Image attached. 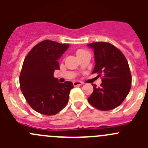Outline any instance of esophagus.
<instances>
[{"label":"esophagus","mask_w":148,"mask_h":148,"mask_svg":"<svg viewBox=\"0 0 148 148\" xmlns=\"http://www.w3.org/2000/svg\"><path fill=\"white\" fill-rule=\"evenodd\" d=\"M73 84H74V86H79V85H82L83 82H79V81H74L73 82Z\"/></svg>","instance_id":"1"}]
</instances>
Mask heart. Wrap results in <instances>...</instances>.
Returning <instances> with one entry per match:
<instances>
[{
	"instance_id": "heart-1",
	"label": "heart",
	"mask_w": 148,
	"mask_h": 148,
	"mask_svg": "<svg viewBox=\"0 0 148 148\" xmlns=\"http://www.w3.org/2000/svg\"><path fill=\"white\" fill-rule=\"evenodd\" d=\"M84 51H86L83 50V49H78V50L77 51V55L78 56V55H79L80 53H83V52H84Z\"/></svg>"
}]
</instances>
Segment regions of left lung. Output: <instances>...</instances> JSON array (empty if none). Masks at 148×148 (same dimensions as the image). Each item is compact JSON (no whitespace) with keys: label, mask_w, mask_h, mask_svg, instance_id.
<instances>
[{"label":"left lung","mask_w":148,"mask_h":148,"mask_svg":"<svg viewBox=\"0 0 148 148\" xmlns=\"http://www.w3.org/2000/svg\"><path fill=\"white\" fill-rule=\"evenodd\" d=\"M87 46L95 53L92 74L103 75L100 87L92 84L94 91L88 102L99 110H113L122 104L130 90L132 76L127 60L120 50L110 43L95 42Z\"/></svg>","instance_id":"obj_1"}]
</instances>
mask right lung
<instances>
[{
    "mask_svg": "<svg viewBox=\"0 0 148 148\" xmlns=\"http://www.w3.org/2000/svg\"><path fill=\"white\" fill-rule=\"evenodd\" d=\"M69 46L45 40L34 46L25 58L19 77L20 88L26 102L37 112L53 115L68 102L73 84L59 83L53 72L60 69L58 61Z\"/></svg>",
    "mask_w": 148,
    "mask_h": 148,
    "instance_id": "obj_1",
    "label": "right lung"
}]
</instances>
